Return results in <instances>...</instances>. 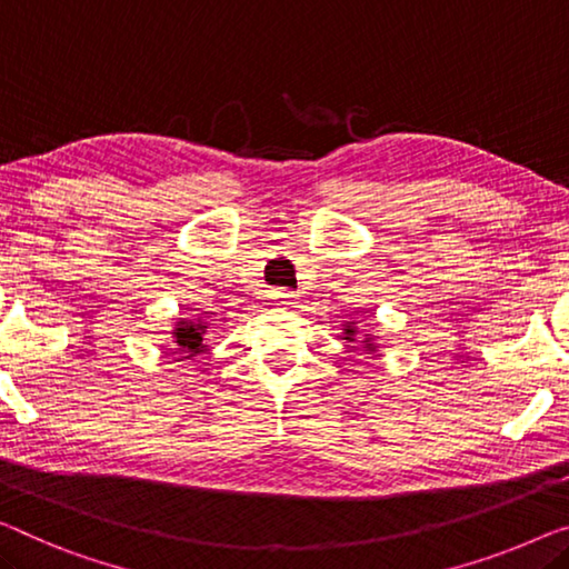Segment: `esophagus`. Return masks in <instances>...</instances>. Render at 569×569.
Returning <instances> with one entry per match:
<instances>
[{"mask_svg": "<svg viewBox=\"0 0 569 569\" xmlns=\"http://www.w3.org/2000/svg\"><path fill=\"white\" fill-rule=\"evenodd\" d=\"M270 299H273L276 303H293L296 293L288 291V288H276V291H270Z\"/></svg>", "mask_w": 569, "mask_h": 569, "instance_id": "1", "label": "esophagus"}]
</instances>
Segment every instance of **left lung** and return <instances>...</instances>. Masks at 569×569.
<instances>
[{
  "label": "left lung",
  "instance_id": "obj_1",
  "mask_svg": "<svg viewBox=\"0 0 569 569\" xmlns=\"http://www.w3.org/2000/svg\"><path fill=\"white\" fill-rule=\"evenodd\" d=\"M355 332V329H345V335H347V339H350V335Z\"/></svg>",
  "mask_w": 569,
  "mask_h": 569
}]
</instances>
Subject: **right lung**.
<instances>
[{
  "label": "right lung",
  "mask_w": 569,
  "mask_h": 569,
  "mask_svg": "<svg viewBox=\"0 0 569 569\" xmlns=\"http://www.w3.org/2000/svg\"><path fill=\"white\" fill-rule=\"evenodd\" d=\"M203 325H191V321H181L176 329V352L173 355H181V358H193V355L203 352Z\"/></svg>",
  "instance_id": "right-lung-1"
}]
</instances>
